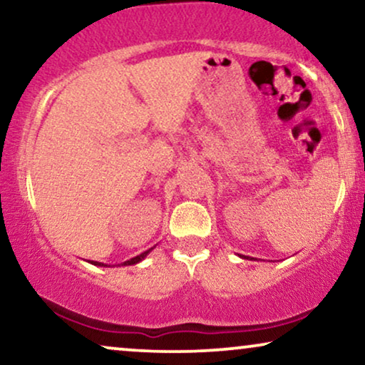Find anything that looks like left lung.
<instances>
[{"instance_id": "left-lung-1", "label": "left lung", "mask_w": 365, "mask_h": 365, "mask_svg": "<svg viewBox=\"0 0 365 365\" xmlns=\"http://www.w3.org/2000/svg\"><path fill=\"white\" fill-rule=\"evenodd\" d=\"M241 257H242V256H241ZM251 261H252V259H251Z\"/></svg>"}]
</instances>
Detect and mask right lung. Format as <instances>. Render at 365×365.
Listing matches in <instances>:
<instances>
[{
  "label": "right lung",
  "instance_id": "add662e5",
  "mask_svg": "<svg viewBox=\"0 0 365 365\" xmlns=\"http://www.w3.org/2000/svg\"><path fill=\"white\" fill-rule=\"evenodd\" d=\"M156 247V246H154ZM154 247H151V249H148V251H144L143 254H139V256H136V257H133V259H129V261H124L123 264H118V266H134V264H138V262H141V261H144V259H146V256L149 252L153 251ZM91 264L93 266H99V267H109V266H106V264H103V262H98V261H91Z\"/></svg>",
  "mask_w": 365,
  "mask_h": 365
}]
</instances>
